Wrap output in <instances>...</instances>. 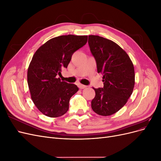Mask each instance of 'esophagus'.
I'll return each instance as SVG.
<instances>
[{
	"instance_id": "1",
	"label": "esophagus",
	"mask_w": 161,
	"mask_h": 161,
	"mask_svg": "<svg viewBox=\"0 0 161 161\" xmlns=\"http://www.w3.org/2000/svg\"><path fill=\"white\" fill-rule=\"evenodd\" d=\"M79 87L80 89H85L86 86V85H82V84H79Z\"/></svg>"
}]
</instances>
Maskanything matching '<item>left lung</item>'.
Listing matches in <instances>:
<instances>
[{
  "label": "left lung",
  "instance_id": "1",
  "mask_svg": "<svg viewBox=\"0 0 161 161\" xmlns=\"http://www.w3.org/2000/svg\"><path fill=\"white\" fill-rule=\"evenodd\" d=\"M89 45L95 57L97 72L103 75V88L93 89L91 108L96 114L108 116L125 105L133 92L135 73L133 63L122 48L108 39L89 36Z\"/></svg>",
  "mask_w": 161,
  "mask_h": 161
}]
</instances>
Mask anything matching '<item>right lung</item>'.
Listing matches in <instances>:
<instances>
[{
  "instance_id": "obj_1",
  "label": "right lung",
  "mask_w": 161,
  "mask_h": 161,
  "mask_svg": "<svg viewBox=\"0 0 161 161\" xmlns=\"http://www.w3.org/2000/svg\"><path fill=\"white\" fill-rule=\"evenodd\" d=\"M87 36H60L50 39L34 53L27 70L31 99L42 113L50 118L65 114L70 97L79 91L75 84L58 75L67 68L75 51L86 44Z\"/></svg>"
}]
</instances>
